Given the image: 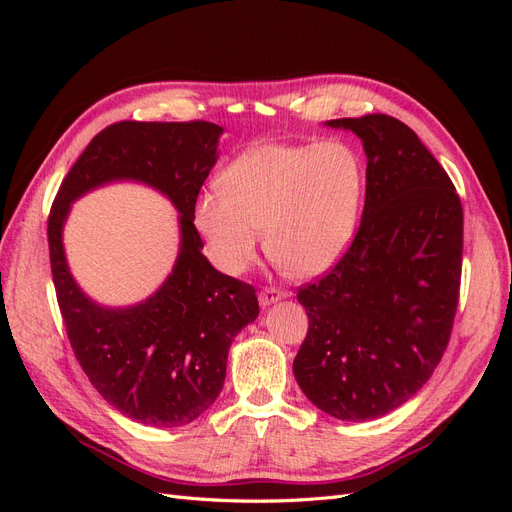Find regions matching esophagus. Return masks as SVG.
Segmentation results:
<instances>
[{
  "instance_id": "1",
  "label": "esophagus",
  "mask_w": 512,
  "mask_h": 512,
  "mask_svg": "<svg viewBox=\"0 0 512 512\" xmlns=\"http://www.w3.org/2000/svg\"><path fill=\"white\" fill-rule=\"evenodd\" d=\"M284 297H286V292L280 290V288H275V286H267V288H262L258 292V301H260L262 307H269V305L277 303V301L284 299Z\"/></svg>"
}]
</instances>
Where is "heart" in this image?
<instances>
[{
  "mask_svg": "<svg viewBox=\"0 0 512 512\" xmlns=\"http://www.w3.org/2000/svg\"><path fill=\"white\" fill-rule=\"evenodd\" d=\"M220 185L194 207L215 265L230 275L250 269L265 228L269 256L294 277H314L354 239L365 166L344 141L265 143L232 160Z\"/></svg>",
  "mask_w": 512,
  "mask_h": 512,
  "instance_id": "1",
  "label": "heart"
}]
</instances>
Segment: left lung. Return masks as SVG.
Here are the masks:
<instances>
[{"label":"left lung","instance_id":"8db88e82","mask_svg":"<svg viewBox=\"0 0 512 512\" xmlns=\"http://www.w3.org/2000/svg\"><path fill=\"white\" fill-rule=\"evenodd\" d=\"M367 156L354 241L316 284L299 288L309 329L294 378L342 421L393 412L438 367L459 303L463 209L451 177L395 117L333 119Z\"/></svg>","mask_w":512,"mask_h":512}]
</instances>
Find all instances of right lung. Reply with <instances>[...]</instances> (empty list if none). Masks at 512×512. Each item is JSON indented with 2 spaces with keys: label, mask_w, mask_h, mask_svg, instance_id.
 <instances>
[{
  "label": "right lung",
  "mask_w": 512,
  "mask_h": 512,
  "mask_svg": "<svg viewBox=\"0 0 512 512\" xmlns=\"http://www.w3.org/2000/svg\"><path fill=\"white\" fill-rule=\"evenodd\" d=\"M220 134L209 121L113 123L91 138L49 213L53 284L76 361L108 404L143 425L181 427L203 414L224 386L232 339L258 316L254 286L215 271L194 226ZM121 178L171 198L182 213V250L153 298L111 310L87 300L71 280L60 228L76 197Z\"/></svg>",
  "instance_id": "obj_1"
}]
</instances>
